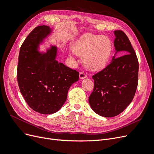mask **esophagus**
<instances>
[{
  "instance_id": "34e87169",
  "label": "esophagus",
  "mask_w": 154,
  "mask_h": 154,
  "mask_svg": "<svg viewBox=\"0 0 154 154\" xmlns=\"http://www.w3.org/2000/svg\"><path fill=\"white\" fill-rule=\"evenodd\" d=\"M86 77H87V75L84 72H81L80 73H79V78L80 79H84Z\"/></svg>"
}]
</instances>
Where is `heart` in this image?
Listing matches in <instances>:
<instances>
[{"instance_id": "1", "label": "heart", "mask_w": 154, "mask_h": 154, "mask_svg": "<svg viewBox=\"0 0 154 154\" xmlns=\"http://www.w3.org/2000/svg\"><path fill=\"white\" fill-rule=\"evenodd\" d=\"M73 51L82 56L84 63L88 69L98 70L109 63L112 55L113 44L108 37L88 33L75 42Z\"/></svg>"}]
</instances>
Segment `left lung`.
<instances>
[{
	"instance_id": "left-lung-1",
	"label": "left lung",
	"mask_w": 154,
	"mask_h": 154,
	"mask_svg": "<svg viewBox=\"0 0 154 154\" xmlns=\"http://www.w3.org/2000/svg\"><path fill=\"white\" fill-rule=\"evenodd\" d=\"M114 46L124 54L92 76L94 89L89 97L93 110L97 114L112 117L120 114L132 101L138 82L139 63L135 51L127 35L115 30Z\"/></svg>"
}]
</instances>
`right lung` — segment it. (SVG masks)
Listing matches in <instances>:
<instances>
[{
  "instance_id": "1",
  "label": "right lung",
  "mask_w": 154,
  "mask_h": 154,
  "mask_svg": "<svg viewBox=\"0 0 154 154\" xmlns=\"http://www.w3.org/2000/svg\"><path fill=\"white\" fill-rule=\"evenodd\" d=\"M49 26L35 27L20 48L17 79L21 94L32 109L42 114L58 111L65 103L68 91L79 80V73L56 60V48L40 53L37 48L50 33Z\"/></svg>"
}]
</instances>
